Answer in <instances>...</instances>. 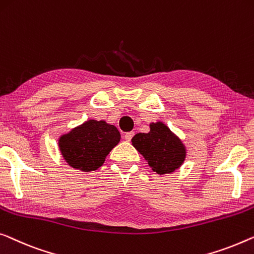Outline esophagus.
Segmentation results:
<instances>
[{
	"label": "esophagus",
	"mask_w": 254,
	"mask_h": 254,
	"mask_svg": "<svg viewBox=\"0 0 254 254\" xmlns=\"http://www.w3.org/2000/svg\"><path fill=\"white\" fill-rule=\"evenodd\" d=\"M133 136H134V131H128V133L125 134V139H126V141H128V142H129L130 139L133 138Z\"/></svg>",
	"instance_id": "esophagus-1"
}]
</instances>
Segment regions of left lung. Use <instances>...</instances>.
Masks as SVG:
<instances>
[{
    "instance_id": "left-lung-1",
    "label": "left lung",
    "mask_w": 254,
    "mask_h": 254,
    "mask_svg": "<svg viewBox=\"0 0 254 254\" xmlns=\"http://www.w3.org/2000/svg\"><path fill=\"white\" fill-rule=\"evenodd\" d=\"M131 143L152 171L160 175L174 172L185 161L186 148L181 139L160 121L150 124L149 133L136 134Z\"/></svg>"
}]
</instances>
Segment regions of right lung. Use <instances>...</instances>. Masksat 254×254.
<instances>
[{
    "mask_svg": "<svg viewBox=\"0 0 254 254\" xmlns=\"http://www.w3.org/2000/svg\"><path fill=\"white\" fill-rule=\"evenodd\" d=\"M120 141V133L105 121L88 120L61 136L58 144L64 159L76 170H97Z\"/></svg>",
    "mask_w": 254,
    "mask_h": 254,
    "instance_id": "add662e5",
    "label": "right lung"
}]
</instances>
